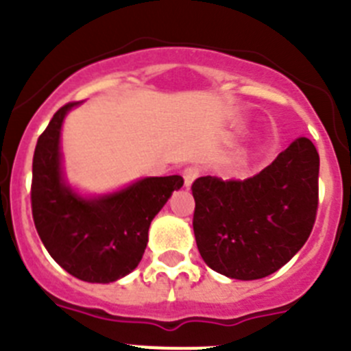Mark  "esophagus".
I'll use <instances>...</instances> for the list:
<instances>
[{"label":"esophagus","mask_w":351,"mask_h":351,"mask_svg":"<svg viewBox=\"0 0 351 351\" xmlns=\"http://www.w3.org/2000/svg\"><path fill=\"white\" fill-rule=\"evenodd\" d=\"M200 176V169L198 167H186L184 172H182V178H184V186L186 188H190L193 184L195 179Z\"/></svg>","instance_id":"1"}]
</instances>
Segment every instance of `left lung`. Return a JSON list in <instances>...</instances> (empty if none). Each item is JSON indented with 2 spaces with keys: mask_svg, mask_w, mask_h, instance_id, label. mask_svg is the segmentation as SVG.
I'll return each mask as SVG.
<instances>
[{
  "mask_svg": "<svg viewBox=\"0 0 351 351\" xmlns=\"http://www.w3.org/2000/svg\"><path fill=\"white\" fill-rule=\"evenodd\" d=\"M320 156L306 137L244 181L206 176L191 186L204 262L232 280H260L306 244L318 209Z\"/></svg>",
  "mask_w": 351,
  "mask_h": 351,
  "instance_id": "8db88e82",
  "label": "left lung"
}]
</instances>
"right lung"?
Here are the masks:
<instances>
[{
	"instance_id": "add662e5",
	"label": "right lung",
	"mask_w": 351,
	"mask_h": 351,
	"mask_svg": "<svg viewBox=\"0 0 351 351\" xmlns=\"http://www.w3.org/2000/svg\"><path fill=\"white\" fill-rule=\"evenodd\" d=\"M79 104L61 107L38 137L31 210L43 246L64 271L88 283H112L141 263L149 225L184 181L144 178L100 197L77 193L64 181L60 137L64 116Z\"/></svg>"
}]
</instances>
